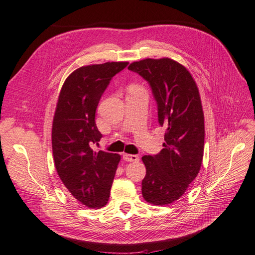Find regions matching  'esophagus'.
<instances>
[{
	"instance_id": "1",
	"label": "esophagus",
	"mask_w": 255,
	"mask_h": 255,
	"mask_svg": "<svg viewBox=\"0 0 255 255\" xmlns=\"http://www.w3.org/2000/svg\"><path fill=\"white\" fill-rule=\"evenodd\" d=\"M123 159L127 162H137L139 160L138 155L136 154H129V153H124L123 154Z\"/></svg>"
}]
</instances>
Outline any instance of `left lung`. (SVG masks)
<instances>
[{"mask_svg": "<svg viewBox=\"0 0 255 255\" xmlns=\"http://www.w3.org/2000/svg\"><path fill=\"white\" fill-rule=\"evenodd\" d=\"M128 70L149 84L159 124L165 128L163 149L142 158V195L149 203L169 204L185 193L201 167L204 117L199 90L186 68L169 58L135 61Z\"/></svg>", "mask_w": 255, "mask_h": 255, "instance_id": "left-lung-1", "label": "left lung"}]
</instances>
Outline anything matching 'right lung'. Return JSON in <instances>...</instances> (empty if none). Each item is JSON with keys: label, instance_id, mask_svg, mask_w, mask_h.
<instances>
[{"label": "right lung", "instance_id": "right-lung-1", "mask_svg": "<svg viewBox=\"0 0 255 255\" xmlns=\"http://www.w3.org/2000/svg\"><path fill=\"white\" fill-rule=\"evenodd\" d=\"M128 62L81 67L65 79L57 103L52 129L55 167L74 198L91 209L107 204L121 160L118 153L94 151L102 133L95 112L110 80Z\"/></svg>", "mask_w": 255, "mask_h": 255}]
</instances>
